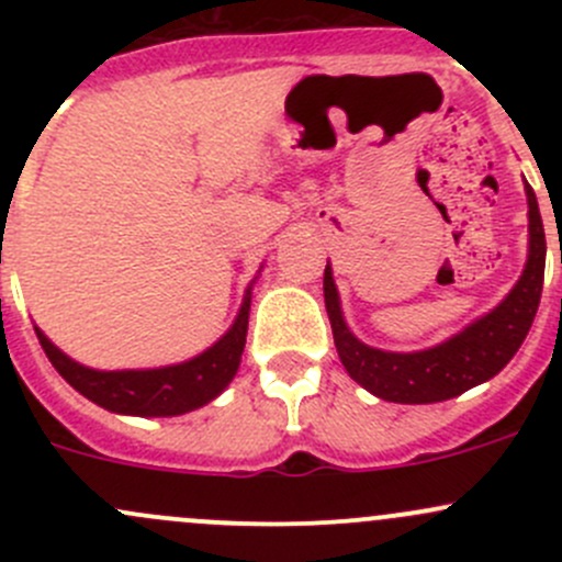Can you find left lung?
Masks as SVG:
<instances>
[{"label":"left lung","mask_w":562,"mask_h":562,"mask_svg":"<svg viewBox=\"0 0 562 562\" xmlns=\"http://www.w3.org/2000/svg\"><path fill=\"white\" fill-rule=\"evenodd\" d=\"M525 192L527 209H530L527 212V217H530V255H527L522 277L490 315L470 323L464 331H459L457 337L438 345V348L418 350V353H386V350L359 342L345 326L331 269L326 266L323 296H326L334 345H337L345 370L356 383H361L367 391L386 402L427 405V402L451 400L462 391L490 381L514 359V353L530 331L538 302H541L543 263H547V236H543L536 192L530 184L525 187Z\"/></svg>","instance_id":"left-lung-1"}]
</instances>
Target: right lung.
<instances>
[{
  "instance_id": "obj_1",
  "label": "right lung",
  "mask_w": 562,
  "mask_h": 562,
  "mask_svg": "<svg viewBox=\"0 0 562 562\" xmlns=\"http://www.w3.org/2000/svg\"><path fill=\"white\" fill-rule=\"evenodd\" d=\"M247 317L249 291L239 317L220 342H214L212 348L203 350L195 359L184 361V364L160 367V370H89V367L67 359L56 345H50V339L40 328L35 331L56 372L94 405L113 413H130V416H179V413L195 411V407L212 402L234 381L241 350H245Z\"/></svg>"
}]
</instances>
